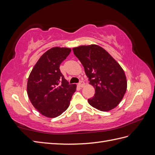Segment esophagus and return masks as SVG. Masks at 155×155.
<instances>
[{"mask_svg": "<svg viewBox=\"0 0 155 155\" xmlns=\"http://www.w3.org/2000/svg\"><path fill=\"white\" fill-rule=\"evenodd\" d=\"M78 85L80 87H83L85 86V83H84L83 81H80V82H79V83L78 84Z\"/></svg>", "mask_w": 155, "mask_h": 155, "instance_id": "esophagus-1", "label": "esophagus"}]
</instances>
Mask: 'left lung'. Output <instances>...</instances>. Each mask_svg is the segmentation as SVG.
I'll use <instances>...</instances> for the list:
<instances>
[{
    "label": "left lung",
    "mask_w": 155,
    "mask_h": 155,
    "mask_svg": "<svg viewBox=\"0 0 155 155\" xmlns=\"http://www.w3.org/2000/svg\"><path fill=\"white\" fill-rule=\"evenodd\" d=\"M80 61L91 85L95 88L94 96L88 104L101 111H109L118 106L127 87L125 72L119 63L101 46L82 45L73 48Z\"/></svg>",
    "instance_id": "obj_1"
}]
</instances>
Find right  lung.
Masks as SVG:
<instances>
[{"instance_id": "1", "label": "right lung", "mask_w": 155, "mask_h": 155, "mask_svg": "<svg viewBox=\"0 0 155 155\" xmlns=\"http://www.w3.org/2000/svg\"><path fill=\"white\" fill-rule=\"evenodd\" d=\"M69 48L54 47L41 55L33 68L27 83V94L41 114L53 118L69 107L76 90V84L69 85L59 66L70 54Z\"/></svg>"}]
</instances>
